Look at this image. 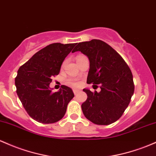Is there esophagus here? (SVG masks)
<instances>
[{
	"label": "esophagus",
	"instance_id": "esophagus-1",
	"mask_svg": "<svg viewBox=\"0 0 156 156\" xmlns=\"http://www.w3.org/2000/svg\"><path fill=\"white\" fill-rule=\"evenodd\" d=\"M79 92H80L79 90H75H75H73V92H74L75 95H77V94H78Z\"/></svg>",
	"mask_w": 156,
	"mask_h": 156
}]
</instances>
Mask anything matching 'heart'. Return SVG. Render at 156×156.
Wrapping results in <instances>:
<instances>
[{
	"instance_id": "1",
	"label": "heart",
	"mask_w": 156,
	"mask_h": 156,
	"mask_svg": "<svg viewBox=\"0 0 156 156\" xmlns=\"http://www.w3.org/2000/svg\"><path fill=\"white\" fill-rule=\"evenodd\" d=\"M83 57V55H78L76 57V60L81 58ZM66 84L69 85L70 87H78L79 86V82L78 81H76V80L75 79H73V78H69V79H68L67 81H66Z\"/></svg>"
}]
</instances>
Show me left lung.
<instances>
[{"label":"left lung","mask_w":156,"mask_h":156,"mask_svg":"<svg viewBox=\"0 0 156 156\" xmlns=\"http://www.w3.org/2000/svg\"><path fill=\"white\" fill-rule=\"evenodd\" d=\"M80 51L90 60L87 83L100 85L101 91L87 95L81 105L85 117L98 125H109L121 117L134 93L133 77L128 65L115 50L103 41L78 43L72 52Z\"/></svg>","instance_id":"8db88e82"}]
</instances>
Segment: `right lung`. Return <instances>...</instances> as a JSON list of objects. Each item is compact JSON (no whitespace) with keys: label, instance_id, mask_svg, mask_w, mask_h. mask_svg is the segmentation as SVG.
<instances>
[{"label":"right lung","instance_id":"right-lung-1","mask_svg":"<svg viewBox=\"0 0 156 156\" xmlns=\"http://www.w3.org/2000/svg\"><path fill=\"white\" fill-rule=\"evenodd\" d=\"M75 44L54 43L39 50L18 71L16 92L32 119L42 124H52L66 113L74 97L72 89L62 85L59 91L49 88L53 76L60 73L61 64Z\"/></svg>","mask_w":156,"mask_h":156}]
</instances>
